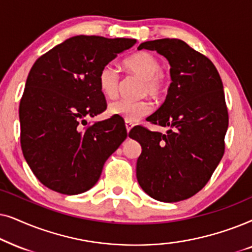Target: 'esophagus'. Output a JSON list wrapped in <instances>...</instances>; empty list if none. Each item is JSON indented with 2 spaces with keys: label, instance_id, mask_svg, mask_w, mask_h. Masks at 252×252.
Returning <instances> with one entry per match:
<instances>
[{
  "label": "esophagus",
  "instance_id": "obj_1",
  "mask_svg": "<svg viewBox=\"0 0 252 252\" xmlns=\"http://www.w3.org/2000/svg\"><path fill=\"white\" fill-rule=\"evenodd\" d=\"M132 126H133V124H131V123H129V122H126V132H128V135H129L130 130H131V129H132Z\"/></svg>",
  "mask_w": 252,
  "mask_h": 252
}]
</instances>
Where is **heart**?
Wrapping results in <instances>:
<instances>
[{
    "label": "heart",
    "mask_w": 252,
    "mask_h": 252,
    "mask_svg": "<svg viewBox=\"0 0 252 252\" xmlns=\"http://www.w3.org/2000/svg\"><path fill=\"white\" fill-rule=\"evenodd\" d=\"M123 66L128 71L135 73L143 79L142 94H147L153 99H160L166 92V80L161 75V64L156 56L147 52H138L130 55L123 61ZM99 89L107 98H113L117 90L119 75L113 65L107 64L100 70L98 77ZM152 106L147 100L119 99L110 102L107 113L112 116L123 119L126 122L135 123L144 116L149 115Z\"/></svg>",
    "instance_id": "heart-1"
}]
</instances>
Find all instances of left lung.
<instances>
[{
	"instance_id": "8db88e82",
	"label": "left lung",
	"mask_w": 252,
	"mask_h": 252,
	"mask_svg": "<svg viewBox=\"0 0 252 252\" xmlns=\"http://www.w3.org/2000/svg\"><path fill=\"white\" fill-rule=\"evenodd\" d=\"M138 49L165 56L172 83L165 102L147 117L170 129L161 133L137 126L129 132L142 146L137 180L152 198L180 202L205 187L223 156L228 112L222 82L213 63L182 40H153Z\"/></svg>"
}]
</instances>
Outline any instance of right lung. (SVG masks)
<instances>
[{
	"label": "right lung",
	"mask_w": 252,
	"mask_h": 252,
	"mask_svg": "<svg viewBox=\"0 0 252 252\" xmlns=\"http://www.w3.org/2000/svg\"><path fill=\"white\" fill-rule=\"evenodd\" d=\"M136 42L76 35L33 64L19 105L21 145L26 162L45 187L63 194L90 190L106 160L126 138L120 117L86 128L82 124L107 107L99 89L100 70Z\"/></svg>",
	"instance_id": "add662e5"
}]
</instances>
